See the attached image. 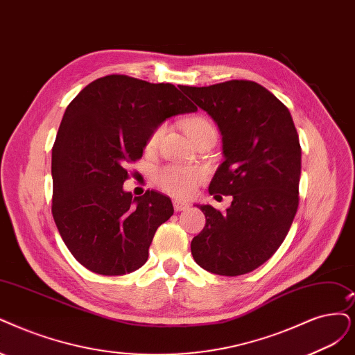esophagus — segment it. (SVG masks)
<instances>
[{
    "label": "esophagus",
    "mask_w": 355,
    "mask_h": 355,
    "mask_svg": "<svg viewBox=\"0 0 355 355\" xmlns=\"http://www.w3.org/2000/svg\"><path fill=\"white\" fill-rule=\"evenodd\" d=\"M173 205H174L175 212L186 211V209L189 207V203H186V202H181V200H174V202H173Z\"/></svg>",
    "instance_id": "34e87169"
}]
</instances>
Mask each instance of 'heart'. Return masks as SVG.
Returning <instances> with one entry per match:
<instances>
[{"instance_id":"1","label":"heart","mask_w":355,"mask_h":355,"mask_svg":"<svg viewBox=\"0 0 355 355\" xmlns=\"http://www.w3.org/2000/svg\"><path fill=\"white\" fill-rule=\"evenodd\" d=\"M189 137L193 140L209 131H215L212 123L203 116L189 118L184 124ZM216 133V131H215ZM164 135V127H157L153 130L148 140V148L153 149L157 146ZM205 171L196 166H182V165H166L157 171L155 175V182L161 190L174 196V198L186 199L198 190L200 182L205 180Z\"/></svg>"}]
</instances>
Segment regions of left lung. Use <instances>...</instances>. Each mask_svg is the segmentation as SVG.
<instances>
[{"label": "left lung", "mask_w": 355, "mask_h": 355, "mask_svg": "<svg viewBox=\"0 0 355 355\" xmlns=\"http://www.w3.org/2000/svg\"><path fill=\"white\" fill-rule=\"evenodd\" d=\"M180 89L214 118L225 161L209 193L232 196L227 212L200 205L206 225L191 241L200 268L239 277L278 250L298 207L301 148L293 116L263 86L230 80Z\"/></svg>", "instance_id": "1"}]
</instances>
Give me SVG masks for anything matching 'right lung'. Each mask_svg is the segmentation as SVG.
I'll return each mask as SVG.
<instances>
[{
  "label": "right lung",
  "instance_id": "1",
  "mask_svg": "<svg viewBox=\"0 0 355 355\" xmlns=\"http://www.w3.org/2000/svg\"><path fill=\"white\" fill-rule=\"evenodd\" d=\"M198 108L171 83L111 74L89 83L67 107L52 148V216L86 269L115 277L146 263L153 235L174 214L157 191H124L127 165L166 118Z\"/></svg>",
  "mask_w": 355,
  "mask_h": 355
}]
</instances>
